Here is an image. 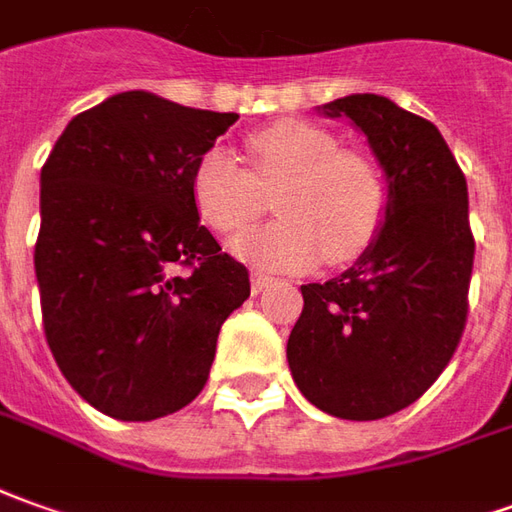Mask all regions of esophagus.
I'll use <instances>...</instances> for the list:
<instances>
[{"label": "esophagus", "instance_id": "34e87169", "mask_svg": "<svg viewBox=\"0 0 512 512\" xmlns=\"http://www.w3.org/2000/svg\"><path fill=\"white\" fill-rule=\"evenodd\" d=\"M267 287H273V278L262 276V273H253L250 276V290H253V295H262Z\"/></svg>", "mask_w": 512, "mask_h": 512}]
</instances>
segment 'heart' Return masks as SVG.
I'll return each instance as SVG.
<instances>
[{"label":"heart","mask_w":512,"mask_h":512,"mask_svg":"<svg viewBox=\"0 0 512 512\" xmlns=\"http://www.w3.org/2000/svg\"><path fill=\"white\" fill-rule=\"evenodd\" d=\"M270 195L278 220L231 242L239 259L262 270L354 262L387 211L379 164L337 147L329 130L301 119L256 130L248 139V169L225 150L200 155L192 169V206L214 234L248 228Z\"/></svg>","instance_id":"b5f03b06"}]
</instances>
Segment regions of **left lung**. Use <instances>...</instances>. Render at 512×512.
I'll list each match as a JSON object with an SVG mask.
<instances>
[{
    "label": "left lung",
    "mask_w": 512,
    "mask_h": 512,
    "mask_svg": "<svg viewBox=\"0 0 512 512\" xmlns=\"http://www.w3.org/2000/svg\"><path fill=\"white\" fill-rule=\"evenodd\" d=\"M365 133L387 186L376 239L343 276L303 284L287 340L292 379L317 410L379 421L424 396L468 315V186L440 130L379 94L317 108Z\"/></svg>",
    "instance_id": "1"
}]
</instances>
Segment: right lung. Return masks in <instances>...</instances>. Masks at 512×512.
<instances>
[{"mask_svg":"<svg viewBox=\"0 0 512 512\" xmlns=\"http://www.w3.org/2000/svg\"><path fill=\"white\" fill-rule=\"evenodd\" d=\"M239 114L122 91L77 114L41 169L35 278L49 351L116 421L172 415L209 379L250 295L192 206V169ZM175 263L192 266L175 277Z\"/></svg>","mask_w":512,"mask_h":512,"instance_id":"obj_1","label":"right lung"}]
</instances>
